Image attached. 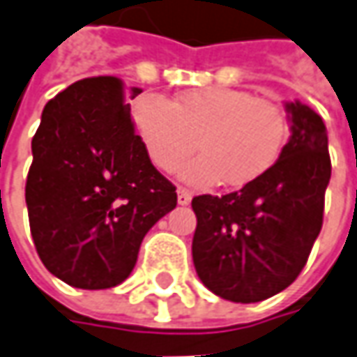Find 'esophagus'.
<instances>
[{
	"instance_id": "esophagus-1",
	"label": "esophagus",
	"mask_w": 357,
	"mask_h": 357,
	"mask_svg": "<svg viewBox=\"0 0 357 357\" xmlns=\"http://www.w3.org/2000/svg\"><path fill=\"white\" fill-rule=\"evenodd\" d=\"M191 202V191L185 188H178V203L179 205H188Z\"/></svg>"
}]
</instances>
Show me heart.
<instances>
[{"label":"heart","mask_w":357,"mask_h":357,"mask_svg":"<svg viewBox=\"0 0 357 357\" xmlns=\"http://www.w3.org/2000/svg\"><path fill=\"white\" fill-rule=\"evenodd\" d=\"M132 122L150 162L166 174L197 146L202 155L179 172L197 188L255 183L275 167L290 136L282 106L225 86L188 91L174 102L144 94L132 106Z\"/></svg>","instance_id":"1"}]
</instances>
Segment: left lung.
I'll use <instances>...</instances> for the list:
<instances>
[{
  "label": "left lung",
  "instance_id": "1",
  "mask_svg": "<svg viewBox=\"0 0 357 357\" xmlns=\"http://www.w3.org/2000/svg\"><path fill=\"white\" fill-rule=\"evenodd\" d=\"M290 138L275 167L227 195H197L191 243L197 277L231 302H261L301 275L324 217L332 174L320 114L287 102Z\"/></svg>",
  "mask_w": 357,
  "mask_h": 357
}]
</instances>
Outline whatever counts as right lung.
<instances>
[{"label":"right lung","mask_w":357,"mask_h":357,"mask_svg":"<svg viewBox=\"0 0 357 357\" xmlns=\"http://www.w3.org/2000/svg\"><path fill=\"white\" fill-rule=\"evenodd\" d=\"M31 150L25 202L47 271L75 289L124 282L178 193L142 148L122 80H79L51 98Z\"/></svg>","instance_id":"right-lung-1"}]
</instances>
